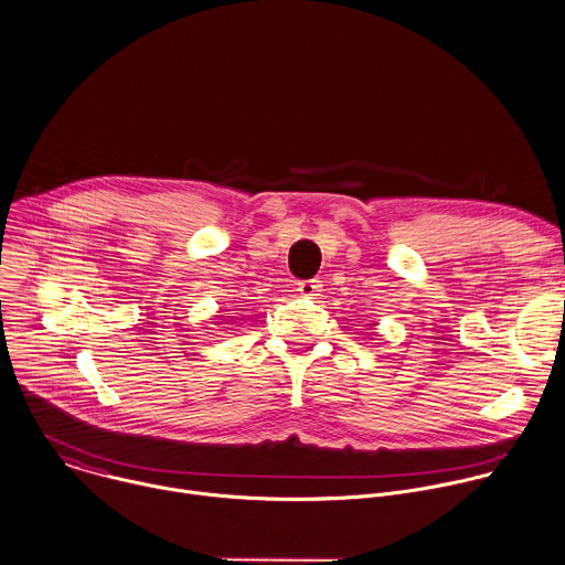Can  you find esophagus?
I'll use <instances>...</instances> for the list:
<instances>
[{"label":"esophagus","instance_id":"obj_1","mask_svg":"<svg viewBox=\"0 0 565 565\" xmlns=\"http://www.w3.org/2000/svg\"><path fill=\"white\" fill-rule=\"evenodd\" d=\"M303 297H319L321 290H323V284L319 279H308V281H301L299 288H297Z\"/></svg>","mask_w":565,"mask_h":565}]
</instances>
